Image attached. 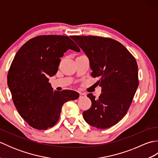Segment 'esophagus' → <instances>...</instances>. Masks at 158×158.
I'll list each match as a JSON object with an SVG mask.
<instances>
[{
    "instance_id": "1",
    "label": "esophagus",
    "mask_w": 158,
    "mask_h": 158,
    "mask_svg": "<svg viewBox=\"0 0 158 158\" xmlns=\"http://www.w3.org/2000/svg\"><path fill=\"white\" fill-rule=\"evenodd\" d=\"M86 96V94L84 93H80V95H79V98H85Z\"/></svg>"
}]
</instances>
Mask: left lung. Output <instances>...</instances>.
<instances>
[{"label": "left lung", "instance_id": "left-lung-1", "mask_svg": "<svg viewBox=\"0 0 158 158\" xmlns=\"http://www.w3.org/2000/svg\"><path fill=\"white\" fill-rule=\"evenodd\" d=\"M88 56L93 77H99L102 93L98 98L88 94L90 109L83 113L90 126L106 129L126 115L139 86L138 65L125 47L109 38L70 36Z\"/></svg>", "mask_w": 158, "mask_h": 158}]
</instances>
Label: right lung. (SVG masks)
Listing matches in <instances>:
<instances>
[{"label": "right lung", "instance_id": "right-lung-1", "mask_svg": "<svg viewBox=\"0 0 158 158\" xmlns=\"http://www.w3.org/2000/svg\"><path fill=\"white\" fill-rule=\"evenodd\" d=\"M68 49L80 52L73 40L62 35H41L24 43L10 66L7 83L13 103L22 118L37 130L58 122L62 105L79 98L78 92L53 91L48 77L56 75Z\"/></svg>", "mask_w": 158, "mask_h": 158}]
</instances>
